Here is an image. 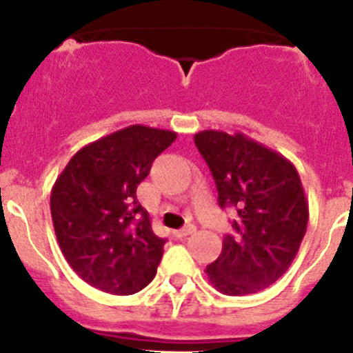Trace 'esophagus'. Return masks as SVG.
<instances>
[{
	"label": "esophagus",
	"instance_id": "esophagus-1",
	"mask_svg": "<svg viewBox=\"0 0 353 353\" xmlns=\"http://www.w3.org/2000/svg\"><path fill=\"white\" fill-rule=\"evenodd\" d=\"M194 227L193 225H188L184 227V229H179V230H174V237H177V239H184V237L191 236V234L194 232Z\"/></svg>",
	"mask_w": 353,
	"mask_h": 353
}]
</instances>
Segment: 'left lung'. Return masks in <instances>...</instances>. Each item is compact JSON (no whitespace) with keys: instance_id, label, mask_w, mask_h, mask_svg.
Segmentation results:
<instances>
[{"instance_id":"obj_1","label":"left lung","mask_w":353,"mask_h":353,"mask_svg":"<svg viewBox=\"0 0 353 353\" xmlns=\"http://www.w3.org/2000/svg\"><path fill=\"white\" fill-rule=\"evenodd\" d=\"M194 145L215 179L220 208L237 212L206 275L225 295L256 294L287 272L304 239L309 208L301 177L290 160L243 133L199 131Z\"/></svg>"}]
</instances>
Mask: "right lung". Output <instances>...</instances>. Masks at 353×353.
Masks as SVG:
<instances>
[{
  "label": "right lung",
  "instance_id": "obj_1",
  "mask_svg": "<svg viewBox=\"0 0 353 353\" xmlns=\"http://www.w3.org/2000/svg\"><path fill=\"white\" fill-rule=\"evenodd\" d=\"M174 131L133 124L71 157L51 191V216L66 261L88 285L131 295L154 280L165 239L155 236L137 188Z\"/></svg>",
  "mask_w": 353,
  "mask_h": 353
}]
</instances>
